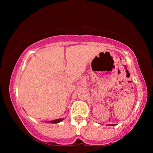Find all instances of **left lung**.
I'll use <instances>...</instances> for the list:
<instances>
[{"instance_id": "8db88e82", "label": "left lung", "mask_w": 153, "mask_h": 153, "mask_svg": "<svg viewBox=\"0 0 153 153\" xmlns=\"http://www.w3.org/2000/svg\"><path fill=\"white\" fill-rule=\"evenodd\" d=\"M109 126H111V125H109ZM111 126H114V124H111Z\"/></svg>"}]
</instances>
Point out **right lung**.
<instances>
[{
  "instance_id": "right-lung-1",
  "label": "right lung",
  "mask_w": 153,
  "mask_h": 153,
  "mask_svg": "<svg viewBox=\"0 0 153 153\" xmlns=\"http://www.w3.org/2000/svg\"><path fill=\"white\" fill-rule=\"evenodd\" d=\"M64 120V119H58V120L51 121H50V122H49V123H56L60 122V121H61L62 120Z\"/></svg>"
}]
</instances>
